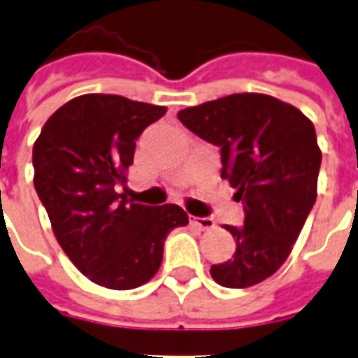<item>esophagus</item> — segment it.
I'll list each match as a JSON object with an SVG mask.
<instances>
[{"mask_svg": "<svg viewBox=\"0 0 358 358\" xmlns=\"http://www.w3.org/2000/svg\"><path fill=\"white\" fill-rule=\"evenodd\" d=\"M189 222H192V226H195V228L203 230V232H207V230H213V228H215L213 218H207V217H189Z\"/></svg>", "mask_w": 358, "mask_h": 358, "instance_id": "obj_1", "label": "esophagus"}]
</instances>
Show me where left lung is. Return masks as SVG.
I'll use <instances>...</instances> for the list:
<instances>
[{"instance_id":"obj_1","label":"left lung","mask_w":358,"mask_h":358,"mask_svg":"<svg viewBox=\"0 0 358 358\" xmlns=\"http://www.w3.org/2000/svg\"><path fill=\"white\" fill-rule=\"evenodd\" d=\"M187 130L220 149V176L236 187L243 226H226L234 259L210 266L224 287H249L276 272L316 201L322 153L299 109L263 94H234L180 110Z\"/></svg>"}]
</instances>
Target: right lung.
Here are the masks:
<instances>
[{
  "label": "right lung",
  "instance_id": "obj_1",
  "mask_svg": "<svg viewBox=\"0 0 358 358\" xmlns=\"http://www.w3.org/2000/svg\"><path fill=\"white\" fill-rule=\"evenodd\" d=\"M164 113L122 95L86 94L59 107L34 143L36 194L59 245L84 276L109 289L149 282L169 232L187 224L178 205L149 207L117 192L136 140Z\"/></svg>",
  "mask_w": 358,
  "mask_h": 358
}]
</instances>
